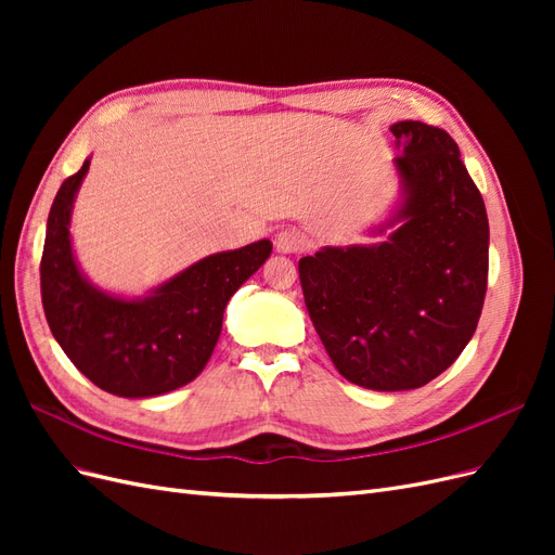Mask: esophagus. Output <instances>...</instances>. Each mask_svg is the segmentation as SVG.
<instances>
[{
    "mask_svg": "<svg viewBox=\"0 0 555 555\" xmlns=\"http://www.w3.org/2000/svg\"><path fill=\"white\" fill-rule=\"evenodd\" d=\"M275 249L282 255H298L306 249V236L296 229H282L275 236Z\"/></svg>",
    "mask_w": 555,
    "mask_h": 555,
    "instance_id": "34e87169",
    "label": "esophagus"
}]
</instances>
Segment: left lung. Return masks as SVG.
Listing matches in <instances>:
<instances>
[{
  "instance_id": "8db88e82",
  "label": "left lung",
  "mask_w": 555,
  "mask_h": 555,
  "mask_svg": "<svg viewBox=\"0 0 555 555\" xmlns=\"http://www.w3.org/2000/svg\"><path fill=\"white\" fill-rule=\"evenodd\" d=\"M408 198L389 241L298 261L312 324L338 373L365 389H418L475 335L489 284V217L440 127L396 122Z\"/></svg>"
}]
</instances>
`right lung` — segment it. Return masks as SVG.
<instances>
[{"label":"right lung","mask_w":555,"mask_h":555,"mask_svg":"<svg viewBox=\"0 0 555 555\" xmlns=\"http://www.w3.org/2000/svg\"><path fill=\"white\" fill-rule=\"evenodd\" d=\"M90 162L66 178L50 206L41 255L48 326L78 371L122 398L169 393L208 363L229 298L271 257V241L190 266L143 300L113 298L80 275L69 241L74 196Z\"/></svg>","instance_id":"right-lung-1"}]
</instances>
